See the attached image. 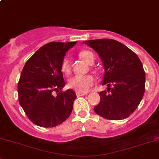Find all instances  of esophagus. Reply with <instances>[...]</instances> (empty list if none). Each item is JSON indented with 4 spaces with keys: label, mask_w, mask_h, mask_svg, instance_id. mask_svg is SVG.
Here are the masks:
<instances>
[{
    "label": "esophagus",
    "mask_w": 159,
    "mask_h": 159,
    "mask_svg": "<svg viewBox=\"0 0 159 159\" xmlns=\"http://www.w3.org/2000/svg\"><path fill=\"white\" fill-rule=\"evenodd\" d=\"M76 96L79 97V96H85L86 95V93H80V92H76Z\"/></svg>",
    "instance_id": "34e87169"
}]
</instances>
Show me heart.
<instances>
[{
  "mask_svg": "<svg viewBox=\"0 0 159 159\" xmlns=\"http://www.w3.org/2000/svg\"><path fill=\"white\" fill-rule=\"evenodd\" d=\"M80 57L84 60L89 64H93L95 61L94 54L89 50H83L80 52ZM61 70L65 74H70L71 72V65H70V59L67 57H64L61 62ZM96 83V79L92 75L86 76H74L70 78L68 81L69 87L74 90L86 93L94 86Z\"/></svg>",
  "mask_w": 159,
  "mask_h": 159,
  "instance_id": "1",
  "label": "heart"
}]
</instances>
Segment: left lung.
<instances>
[{
  "label": "left lung",
  "instance_id": "8db88e82",
  "mask_svg": "<svg viewBox=\"0 0 159 159\" xmlns=\"http://www.w3.org/2000/svg\"><path fill=\"white\" fill-rule=\"evenodd\" d=\"M86 45L99 55L105 69L102 85L107 91L99 93L100 102L94 107L96 114L109 120L129 117L139 105L145 85L142 63L132 50L117 40H87Z\"/></svg>",
  "mask_w": 159,
  "mask_h": 159
}]
</instances>
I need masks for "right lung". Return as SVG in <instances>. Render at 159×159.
Here are the masks:
<instances>
[{"label":"right lung","mask_w":159,"mask_h":159,"mask_svg":"<svg viewBox=\"0 0 159 159\" xmlns=\"http://www.w3.org/2000/svg\"><path fill=\"white\" fill-rule=\"evenodd\" d=\"M76 42H50L40 47L26 62L17 92L21 107L29 119L39 126L51 128L70 116L76 95L65 86L61 62ZM56 91L57 95H53Z\"/></svg>","instance_id":"add662e5"}]
</instances>
